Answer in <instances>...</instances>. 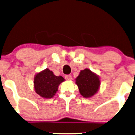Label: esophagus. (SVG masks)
Returning <instances> with one entry per match:
<instances>
[{"instance_id":"obj_1","label":"esophagus","mask_w":135,"mask_h":135,"mask_svg":"<svg viewBox=\"0 0 135 135\" xmlns=\"http://www.w3.org/2000/svg\"><path fill=\"white\" fill-rule=\"evenodd\" d=\"M65 79L67 80H71L72 79V77H71L70 75H66L65 76Z\"/></svg>"}]
</instances>
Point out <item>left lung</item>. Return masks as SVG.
<instances>
[{
    "mask_svg": "<svg viewBox=\"0 0 135 135\" xmlns=\"http://www.w3.org/2000/svg\"><path fill=\"white\" fill-rule=\"evenodd\" d=\"M80 94L84 98L93 97L98 92L100 86V80L98 75L88 69L81 70L75 78Z\"/></svg>",
    "mask_w": 135,
    "mask_h": 135,
    "instance_id": "1",
    "label": "left lung"
}]
</instances>
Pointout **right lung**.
<instances>
[{
    "label": "right lung",
    "instance_id": "1",
    "mask_svg": "<svg viewBox=\"0 0 135 135\" xmlns=\"http://www.w3.org/2000/svg\"><path fill=\"white\" fill-rule=\"evenodd\" d=\"M64 81L62 76H56L52 71L46 69L34 76V88L35 92L42 98H52L58 91L60 84Z\"/></svg>",
    "mask_w": 135,
    "mask_h": 135
}]
</instances>
